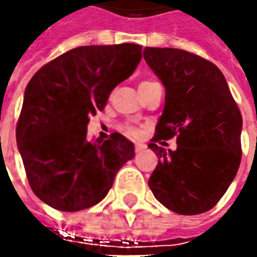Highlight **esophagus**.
Returning <instances> with one entry per match:
<instances>
[{"label":"esophagus","mask_w":257,"mask_h":257,"mask_svg":"<svg viewBox=\"0 0 257 257\" xmlns=\"http://www.w3.org/2000/svg\"><path fill=\"white\" fill-rule=\"evenodd\" d=\"M144 149H146V144L137 143L136 146H134V150H136V153H140V152H143Z\"/></svg>","instance_id":"34e87169"}]
</instances>
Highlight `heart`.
<instances>
[{"label": "heart", "mask_w": 257, "mask_h": 257, "mask_svg": "<svg viewBox=\"0 0 257 257\" xmlns=\"http://www.w3.org/2000/svg\"><path fill=\"white\" fill-rule=\"evenodd\" d=\"M144 83H150V81H144ZM144 83H142V84H144ZM123 132L127 134V136H130V137H137V136L140 134V130L133 127V125H124Z\"/></svg>", "instance_id": "obj_1"}]
</instances>
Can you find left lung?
Returning a JSON list of instances; mask_svg holds the SVG:
<instances>
[{
    "mask_svg": "<svg viewBox=\"0 0 257 257\" xmlns=\"http://www.w3.org/2000/svg\"><path fill=\"white\" fill-rule=\"evenodd\" d=\"M143 55L166 88L163 114L149 144L159 156L149 187L172 212H207L240 166V110L224 75L210 61L177 48L146 47ZM173 137L178 139L174 152L157 146Z\"/></svg>",
    "mask_w": 257,
    "mask_h": 257,
    "instance_id": "obj_1",
    "label": "left lung"
}]
</instances>
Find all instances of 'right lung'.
Listing matches in <instances>:
<instances>
[{"instance_id":"obj_1","label":"right lung","mask_w":257,"mask_h":257,"mask_svg":"<svg viewBox=\"0 0 257 257\" xmlns=\"http://www.w3.org/2000/svg\"><path fill=\"white\" fill-rule=\"evenodd\" d=\"M140 60L139 44L84 45L43 65L30 80L17 146L33 192L53 209L78 212L100 203L134 157L123 134L88 142L87 124Z\"/></svg>"}]
</instances>
